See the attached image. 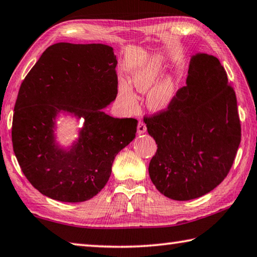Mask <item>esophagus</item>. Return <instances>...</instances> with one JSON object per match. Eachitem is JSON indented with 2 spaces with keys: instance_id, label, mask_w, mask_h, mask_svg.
I'll list each match as a JSON object with an SVG mask.
<instances>
[{
  "instance_id": "1",
  "label": "esophagus",
  "mask_w": 257,
  "mask_h": 257,
  "mask_svg": "<svg viewBox=\"0 0 257 257\" xmlns=\"http://www.w3.org/2000/svg\"><path fill=\"white\" fill-rule=\"evenodd\" d=\"M146 132H147L146 124L143 123L142 120H139V123H138V133L139 134H143V133H146Z\"/></svg>"
}]
</instances>
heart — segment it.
I'll return each mask as SVG.
<instances>
[{
	"label": "heart",
	"instance_id": "obj_1",
	"mask_svg": "<svg viewBox=\"0 0 257 257\" xmlns=\"http://www.w3.org/2000/svg\"><path fill=\"white\" fill-rule=\"evenodd\" d=\"M166 58L161 54H155L141 62L131 72L130 81L132 87L141 93H148L147 105L152 111H163L170 106L176 96V80L173 74H167L158 84L165 67ZM119 98L126 108L134 110L138 106V99L128 85L119 88Z\"/></svg>",
	"mask_w": 257,
	"mask_h": 257
}]
</instances>
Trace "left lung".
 <instances>
[{"label":"left lung","instance_id":"obj_1","mask_svg":"<svg viewBox=\"0 0 257 257\" xmlns=\"http://www.w3.org/2000/svg\"><path fill=\"white\" fill-rule=\"evenodd\" d=\"M146 124L158 145L149 175L161 194L188 201L214 190L230 170L241 137L236 94L218 58L192 55L185 87Z\"/></svg>","mask_w":257,"mask_h":257}]
</instances>
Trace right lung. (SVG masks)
Here are the masks:
<instances>
[{"mask_svg":"<svg viewBox=\"0 0 257 257\" xmlns=\"http://www.w3.org/2000/svg\"><path fill=\"white\" fill-rule=\"evenodd\" d=\"M116 65L108 45L57 43L22 81L13 114V151L43 195L70 203L96 196L110 177L116 155L136 138L137 119L102 110L117 96ZM60 114L84 120L71 146L57 141Z\"/></svg>","mask_w":257,"mask_h":257,"instance_id":"add662e5","label":"right lung"}]
</instances>
